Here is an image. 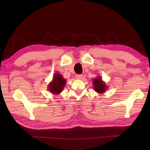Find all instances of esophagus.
Segmentation results:
<instances>
[{
    "mask_svg": "<svg viewBox=\"0 0 150 150\" xmlns=\"http://www.w3.org/2000/svg\"><path fill=\"white\" fill-rule=\"evenodd\" d=\"M76 78L77 79H79V80L82 79H83V75H81V74H78V75H76Z\"/></svg>",
    "mask_w": 150,
    "mask_h": 150,
    "instance_id": "34e87169",
    "label": "esophagus"
}]
</instances>
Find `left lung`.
<instances>
[{
  "mask_svg": "<svg viewBox=\"0 0 150 150\" xmlns=\"http://www.w3.org/2000/svg\"><path fill=\"white\" fill-rule=\"evenodd\" d=\"M93 84L94 91L98 93L101 94L105 93L108 89V86H106L105 82H104L102 80V78L100 76H98L96 78H94Z\"/></svg>",
  "mask_w": 150,
  "mask_h": 150,
  "instance_id": "obj_1",
  "label": "left lung"
}]
</instances>
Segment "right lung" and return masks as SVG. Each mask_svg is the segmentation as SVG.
<instances>
[{
  "label": "right lung",
  "mask_w": 150,
  "mask_h": 150,
  "mask_svg": "<svg viewBox=\"0 0 150 150\" xmlns=\"http://www.w3.org/2000/svg\"><path fill=\"white\" fill-rule=\"evenodd\" d=\"M66 80L59 73H55L53 76L52 80L47 86L48 90L53 94H60L66 84Z\"/></svg>",
  "instance_id": "right-lung-1"
}]
</instances>
